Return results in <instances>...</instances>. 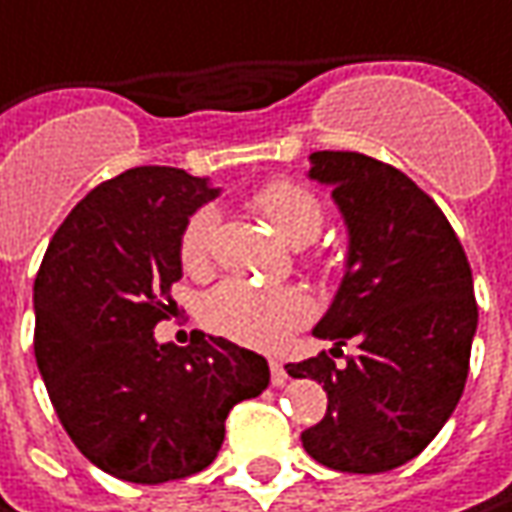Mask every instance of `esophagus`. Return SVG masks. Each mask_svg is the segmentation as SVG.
Here are the masks:
<instances>
[{"instance_id":"esophagus-1","label":"esophagus","mask_w":512,"mask_h":512,"mask_svg":"<svg viewBox=\"0 0 512 512\" xmlns=\"http://www.w3.org/2000/svg\"><path fill=\"white\" fill-rule=\"evenodd\" d=\"M271 383L274 386H286L288 383V371L283 362H277V359H271Z\"/></svg>"}]
</instances>
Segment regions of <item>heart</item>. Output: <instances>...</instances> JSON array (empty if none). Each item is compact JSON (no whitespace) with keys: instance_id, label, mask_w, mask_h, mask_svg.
<instances>
[{"instance_id":"1","label":"heart","mask_w":512,"mask_h":512,"mask_svg":"<svg viewBox=\"0 0 512 512\" xmlns=\"http://www.w3.org/2000/svg\"><path fill=\"white\" fill-rule=\"evenodd\" d=\"M253 209L291 247H306L324 229L321 200L294 179H271L253 194ZM218 209L200 206L179 232V259L188 271H203L212 256ZM312 318V300L294 286L256 288L226 280L203 300V324L247 348H277Z\"/></svg>"}]
</instances>
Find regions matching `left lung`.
<instances>
[{"label":"left lung","mask_w":512,"mask_h":512,"mask_svg":"<svg viewBox=\"0 0 512 512\" xmlns=\"http://www.w3.org/2000/svg\"><path fill=\"white\" fill-rule=\"evenodd\" d=\"M309 176L333 188L348 226V265L318 339L356 342L345 368L327 353L288 362L324 383L327 413L300 433L312 460L377 475L418 457L451 418L466 377L478 303L466 250L442 209L386 161L321 150Z\"/></svg>","instance_id":"left-lung-1"}]
</instances>
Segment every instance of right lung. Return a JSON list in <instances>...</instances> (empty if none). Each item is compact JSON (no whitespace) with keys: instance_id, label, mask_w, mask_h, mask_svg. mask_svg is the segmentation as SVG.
I'll return each mask as SVG.
<instances>
[{"instance_id":"right-lung-1","label":"right lung","mask_w":512,"mask_h":512,"mask_svg":"<svg viewBox=\"0 0 512 512\" xmlns=\"http://www.w3.org/2000/svg\"><path fill=\"white\" fill-rule=\"evenodd\" d=\"M218 197L206 179L144 164L96 185L49 241L34 280V359L73 445L129 483L203 472L238 401L268 389L265 356L221 336L159 345L182 280L179 232Z\"/></svg>"}]
</instances>
